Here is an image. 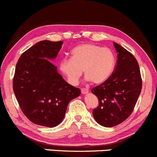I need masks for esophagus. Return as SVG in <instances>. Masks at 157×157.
I'll return each mask as SVG.
<instances>
[{
  "label": "esophagus",
  "mask_w": 157,
  "mask_h": 157,
  "mask_svg": "<svg viewBox=\"0 0 157 157\" xmlns=\"http://www.w3.org/2000/svg\"><path fill=\"white\" fill-rule=\"evenodd\" d=\"M81 92H82V94H86V93L89 92V90H88L87 88H82V89L81 90Z\"/></svg>",
  "instance_id": "34e87169"
}]
</instances>
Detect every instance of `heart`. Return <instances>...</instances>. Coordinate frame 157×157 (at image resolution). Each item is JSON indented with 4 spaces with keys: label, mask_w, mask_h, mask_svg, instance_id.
Here are the masks:
<instances>
[{
    "label": "heart",
    "mask_w": 157,
    "mask_h": 157,
    "mask_svg": "<svg viewBox=\"0 0 157 157\" xmlns=\"http://www.w3.org/2000/svg\"><path fill=\"white\" fill-rule=\"evenodd\" d=\"M114 56L106 47L93 44H83L71 51L70 59H64L59 70L70 84L75 85L84 71L87 81L101 84L110 76L114 68Z\"/></svg>",
    "instance_id": "1"
}]
</instances>
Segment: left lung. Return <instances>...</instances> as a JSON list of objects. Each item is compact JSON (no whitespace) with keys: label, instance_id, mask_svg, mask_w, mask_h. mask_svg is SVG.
<instances>
[{"label":"left lung","instance_id":"8db88e82","mask_svg":"<svg viewBox=\"0 0 157 157\" xmlns=\"http://www.w3.org/2000/svg\"><path fill=\"white\" fill-rule=\"evenodd\" d=\"M117 52L115 70L105 82L91 90L98 106L93 115L101 126L111 128L131 116L142 90V78L136 59L130 52L113 42Z\"/></svg>","mask_w":157,"mask_h":157}]
</instances>
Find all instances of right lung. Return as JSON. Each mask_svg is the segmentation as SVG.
<instances>
[{
    "instance_id": "right-lung-1",
    "label": "right lung",
    "mask_w": 157,
    "mask_h": 157,
    "mask_svg": "<svg viewBox=\"0 0 157 157\" xmlns=\"http://www.w3.org/2000/svg\"><path fill=\"white\" fill-rule=\"evenodd\" d=\"M63 42L41 40L19 58L13 78V91L27 119L38 125L53 128L63 121L68 104L80 96L51 63Z\"/></svg>"
}]
</instances>
